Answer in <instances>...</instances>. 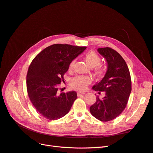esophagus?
Listing matches in <instances>:
<instances>
[{
    "instance_id": "obj_1",
    "label": "esophagus",
    "mask_w": 153,
    "mask_h": 153,
    "mask_svg": "<svg viewBox=\"0 0 153 153\" xmlns=\"http://www.w3.org/2000/svg\"><path fill=\"white\" fill-rule=\"evenodd\" d=\"M85 93V92H77V96H80L82 95H84Z\"/></svg>"
}]
</instances>
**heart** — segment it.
<instances>
[{
	"instance_id": "b5f03b06",
	"label": "heart",
	"mask_w": 153,
	"mask_h": 153,
	"mask_svg": "<svg viewBox=\"0 0 153 153\" xmlns=\"http://www.w3.org/2000/svg\"><path fill=\"white\" fill-rule=\"evenodd\" d=\"M85 60L88 65L91 68L97 66L101 61V59L99 57V55L96 52H93V51H90V52H88L85 53ZM75 60H73L69 64V70H71L73 69L74 64H75ZM96 72L97 74L100 75L103 72L102 69L99 66L97 67L96 68ZM91 82V80L89 76L78 75L72 78L70 82V85L73 89L78 91H83L86 89L87 85L90 84Z\"/></svg>"
}]
</instances>
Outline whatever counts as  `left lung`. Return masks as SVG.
Instances as JSON below:
<instances>
[{
  "instance_id": "1",
  "label": "left lung",
  "mask_w": 153,
  "mask_h": 153,
  "mask_svg": "<svg viewBox=\"0 0 153 153\" xmlns=\"http://www.w3.org/2000/svg\"><path fill=\"white\" fill-rule=\"evenodd\" d=\"M98 52L105 59L107 70L92 89L105 92V96L102 99L97 96L90 112L97 119L106 122L116 118L126 108L131 91V76L126 62L116 51L106 47L98 48Z\"/></svg>"
}]
</instances>
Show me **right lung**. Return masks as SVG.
Instances as JSON below:
<instances>
[{"mask_svg": "<svg viewBox=\"0 0 153 153\" xmlns=\"http://www.w3.org/2000/svg\"><path fill=\"white\" fill-rule=\"evenodd\" d=\"M85 47L55 44L45 48L32 61L27 75V89L36 110L45 118L57 120L66 115L77 98L75 91L58 94V85L69 64Z\"/></svg>", "mask_w": 153, "mask_h": 153, "instance_id": "add662e5", "label": "right lung"}]
</instances>
